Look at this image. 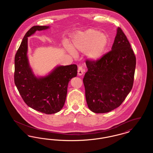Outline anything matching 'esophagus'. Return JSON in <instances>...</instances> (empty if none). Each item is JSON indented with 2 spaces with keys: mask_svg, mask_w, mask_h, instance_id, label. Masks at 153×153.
I'll return each instance as SVG.
<instances>
[{
  "mask_svg": "<svg viewBox=\"0 0 153 153\" xmlns=\"http://www.w3.org/2000/svg\"><path fill=\"white\" fill-rule=\"evenodd\" d=\"M84 72V69L82 68V66H79V68H78V74L79 76H81L82 74H83Z\"/></svg>",
  "mask_w": 153,
  "mask_h": 153,
  "instance_id": "34e87169",
  "label": "esophagus"
}]
</instances>
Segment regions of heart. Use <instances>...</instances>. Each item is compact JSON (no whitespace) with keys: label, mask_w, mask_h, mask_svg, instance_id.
I'll return each mask as SVG.
<instances>
[{"label":"heart","mask_w":153,"mask_h":153,"mask_svg":"<svg viewBox=\"0 0 153 153\" xmlns=\"http://www.w3.org/2000/svg\"><path fill=\"white\" fill-rule=\"evenodd\" d=\"M108 44V38L104 34L96 30L90 29L78 34L72 42V48H68L74 56L75 51L87 52L88 58L97 61L102 58Z\"/></svg>","instance_id":"1"}]
</instances>
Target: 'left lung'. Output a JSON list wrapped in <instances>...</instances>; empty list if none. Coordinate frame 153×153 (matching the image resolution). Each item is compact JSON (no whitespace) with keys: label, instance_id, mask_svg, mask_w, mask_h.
Instances as JSON below:
<instances>
[{"label":"left lung","instance_id":"8db88e82","mask_svg":"<svg viewBox=\"0 0 153 153\" xmlns=\"http://www.w3.org/2000/svg\"><path fill=\"white\" fill-rule=\"evenodd\" d=\"M83 82L88 107L107 113L119 107L133 86L136 58L123 31L117 29L111 51L94 61L87 60Z\"/></svg>","mask_w":153,"mask_h":153}]
</instances>
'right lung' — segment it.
<instances>
[{"instance_id":"obj_1","label":"right lung","mask_w":153,"mask_h":153,"mask_svg":"<svg viewBox=\"0 0 153 153\" xmlns=\"http://www.w3.org/2000/svg\"><path fill=\"white\" fill-rule=\"evenodd\" d=\"M50 28L35 26L26 33L15 56V84L25 103L33 109L46 114L61 111L67 95L68 83L76 77L77 66L58 65L45 76H36L27 56L28 37L36 31Z\"/></svg>"}]
</instances>
